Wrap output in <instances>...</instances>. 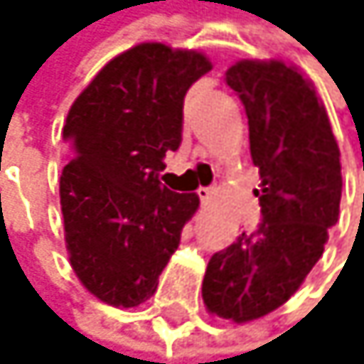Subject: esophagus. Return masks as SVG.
Returning <instances> with one entry per match:
<instances>
[{
	"mask_svg": "<svg viewBox=\"0 0 364 364\" xmlns=\"http://www.w3.org/2000/svg\"><path fill=\"white\" fill-rule=\"evenodd\" d=\"M196 194H198L200 203H209V200L216 196V188H198Z\"/></svg>",
	"mask_w": 364,
	"mask_h": 364,
	"instance_id": "34e87169",
	"label": "esophagus"
}]
</instances>
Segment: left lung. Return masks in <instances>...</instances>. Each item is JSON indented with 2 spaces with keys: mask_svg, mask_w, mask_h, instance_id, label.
Returning a JSON list of instances; mask_svg holds the SVG:
<instances>
[{
  "mask_svg": "<svg viewBox=\"0 0 364 364\" xmlns=\"http://www.w3.org/2000/svg\"><path fill=\"white\" fill-rule=\"evenodd\" d=\"M249 117L262 220L212 255L203 279L209 312L235 323L295 295L338 220L341 152L312 85L279 60H240L227 72Z\"/></svg>",
  "mask_w": 364,
  "mask_h": 364,
  "instance_id": "obj_1",
  "label": "left lung"
}]
</instances>
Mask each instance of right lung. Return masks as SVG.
<instances>
[{"label":"right lung","mask_w":364,"mask_h":364,"mask_svg":"<svg viewBox=\"0 0 364 364\" xmlns=\"http://www.w3.org/2000/svg\"><path fill=\"white\" fill-rule=\"evenodd\" d=\"M212 63L198 52L141 43L115 56L76 97L63 127L69 164L60 207L69 262L97 299H148L198 196L161 186L166 152L183 139V100Z\"/></svg>","instance_id":"obj_1"}]
</instances>
